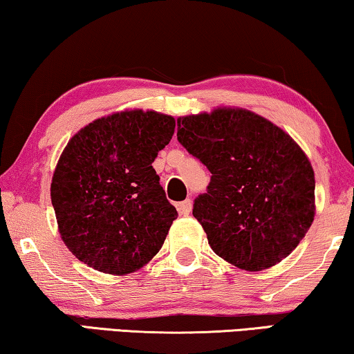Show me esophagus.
Here are the masks:
<instances>
[{
  "label": "esophagus",
  "mask_w": 354,
  "mask_h": 354,
  "mask_svg": "<svg viewBox=\"0 0 354 354\" xmlns=\"http://www.w3.org/2000/svg\"><path fill=\"white\" fill-rule=\"evenodd\" d=\"M192 207H193L192 199H185V201L177 204V211L180 215H188L189 212H192Z\"/></svg>",
  "instance_id": "esophagus-1"
}]
</instances>
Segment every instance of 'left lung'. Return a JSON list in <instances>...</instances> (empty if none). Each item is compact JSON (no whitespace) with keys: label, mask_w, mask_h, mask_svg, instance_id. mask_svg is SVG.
I'll use <instances>...</instances> for the list:
<instances>
[{"label":"left lung","mask_w":354,"mask_h":354,"mask_svg":"<svg viewBox=\"0 0 354 354\" xmlns=\"http://www.w3.org/2000/svg\"><path fill=\"white\" fill-rule=\"evenodd\" d=\"M177 139L212 174L193 215L218 257L245 271L288 257L315 220V171L288 132L254 111L180 116Z\"/></svg>","instance_id":"1"}]
</instances>
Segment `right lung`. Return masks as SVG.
Returning a JSON list of instances; mask_svg holds the SVG:
<instances>
[{
  "label": "right lung",
  "mask_w": 354,
  "mask_h": 354,
  "mask_svg": "<svg viewBox=\"0 0 354 354\" xmlns=\"http://www.w3.org/2000/svg\"><path fill=\"white\" fill-rule=\"evenodd\" d=\"M174 129L172 116L134 109L102 116L68 140L50 199L60 238L76 259L122 276L160 252L177 211L151 162Z\"/></svg>",
  "instance_id": "1"
}]
</instances>
